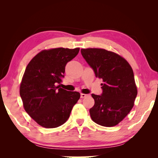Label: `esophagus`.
I'll list each match as a JSON object with an SVG mask.
<instances>
[{
	"mask_svg": "<svg viewBox=\"0 0 158 158\" xmlns=\"http://www.w3.org/2000/svg\"><path fill=\"white\" fill-rule=\"evenodd\" d=\"M88 96H89V95H87V94H84V93H81V98H86V97H88Z\"/></svg>",
	"mask_w": 158,
	"mask_h": 158,
	"instance_id": "obj_1",
	"label": "esophagus"
}]
</instances>
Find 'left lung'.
I'll use <instances>...</instances> for the list:
<instances>
[{
	"label": "left lung",
	"instance_id": "obj_1",
	"mask_svg": "<svg viewBox=\"0 0 158 158\" xmlns=\"http://www.w3.org/2000/svg\"><path fill=\"white\" fill-rule=\"evenodd\" d=\"M82 56L102 79V93L92 94L95 105L90 109L93 121L105 127L119 123L130 113L137 95L133 70L127 61L117 53L103 49H81Z\"/></svg>",
	"mask_w": 158,
	"mask_h": 158
}]
</instances>
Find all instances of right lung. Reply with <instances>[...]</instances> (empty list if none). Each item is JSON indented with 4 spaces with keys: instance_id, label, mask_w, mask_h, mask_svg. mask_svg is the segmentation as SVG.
I'll return each mask as SVG.
<instances>
[{
    "instance_id": "right-lung-1",
    "label": "right lung",
    "mask_w": 158,
    "mask_h": 158,
    "mask_svg": "<svg viewBox=\"0 0 158 158\" xmlns=\"http://www.w3.org/2000/svg\"><path fill=\"white\" fill-rule=\"evenodd\" d=\"M79 48L43 50L28 64L20 85L23 107L37 124L54 128L68 121L80 93L56 86L64 77L65 65Z\"/></svg>"
}]
</instances>
